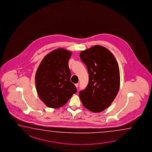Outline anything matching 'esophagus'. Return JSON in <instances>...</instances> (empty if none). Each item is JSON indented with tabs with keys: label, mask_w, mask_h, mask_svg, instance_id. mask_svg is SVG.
<instances>
[{
	"label": "esophagus",
	"mask_w": 152,
	"mask_h": 152,
	"mask_svg": "<svg viewBox=\"0 0 152 152\" xmlns=\"http://www.w3.org/2000/svg\"><path fill=\"white\" fill-rule=\"evenodd\" d=\"M75 86H76V88H77L78 87V83L75 84Z\"/></svg>",
	"instance_id": "esophagus-1"
}]
</instances>
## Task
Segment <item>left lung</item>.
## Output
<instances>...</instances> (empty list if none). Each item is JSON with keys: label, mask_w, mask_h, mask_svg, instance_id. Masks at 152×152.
Masks as SVG:
<instances>
[{"label": "left lung", "mask_w": 152, "mask_h": 152, "mask_svg": "<svg viewBox=\"0 0 152 152\" xmlns=\"http://www.w3.org/2000/svg\"><path fill=\"white\" fill-rule=\"evenodd\" d=\"M87 66L89 83L79 96L84 107L99 113L112 104L120 88V76L118 62L104 47L95 45L80 53Z\"/></svg>", "instance_id": "obj_1"}]
</instances>
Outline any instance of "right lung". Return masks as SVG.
<instances>
[{"mask_svg": "<svg viewBox=\"0 0 152 152\" xmlns=\"http://www.w3.org/2000/svg\"><path fill=\"white\" fill-rule=\"evenodd\" d=\"M71 55L64 49L55 50L45 56L38 68L35 76L36 90L40 99L48 107H62L77 92L70 81L68 62Z\"/></svg>", "mask_w": 152, "mask_h": 152, "instance_id": "1", "label": "right lung"}]
</instances>
